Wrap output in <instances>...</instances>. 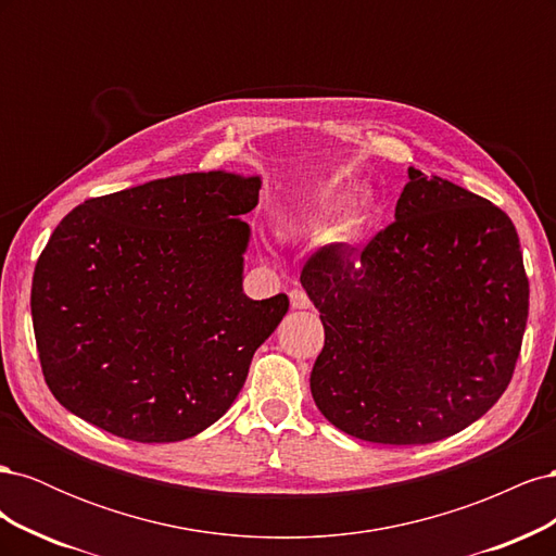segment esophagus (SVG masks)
I'll list each match as a JSON object with an SVG mask.
<instances>
[{
	"label": "esophagus",
	"mask_w": 556,
	"mask_h": 556,
	"mask_svg": "<svg viewBox=\"0 0 556 556\" xmlns=\"http://www.w3.org/2000/svg\"><path fill=\"white\" fill-rule=\"evenodd\" d=\"M290 304H292V308H296V311H306V308H311V296L301 290V288H294L292 292H290Z\"/></svg>",
	"instance_id": "1"
}]
</instances>
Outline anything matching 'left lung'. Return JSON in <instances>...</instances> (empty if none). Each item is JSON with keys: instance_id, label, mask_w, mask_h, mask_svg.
<instances>
[{"instance_id": "8db88e82", "label": "left lung", "mask_w": 556, "mask_h": 556, "mask_svg": "<svg viewBox=\"0 0 556 556\" xmlns=\"http://www.w3.org/2000/svg\"><path fill=\"white\" fill-rule=\"evenodd\" d=\"M394 223L362 252L329 245L301 271L325 325L311 392L355 439L427 445L506 392L529 317L510 217L459 185L408 169Z\"/></svg>"}]
</instances>
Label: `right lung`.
Returning a JSON list of instances; mask_svg holds the SVG:
<instances>
[{
    "mask_svg": "<svg viewBox=\"0 0 556 556\" xmlns=\"http://www.w3.org/2000/svg\"><path fill=\"white\" fill-rule=\"evenodd\" d=\"M260 176L182 174L88 199L55 227L31 278L48 390L137 443L192 439L220 419L288 294H243Z\"/></svg>",
    "mask_w": 556,
    "mask_h": 556,
    "instance_id": "right-lung-1",
    "label": "right lung"
}]
</instances>
